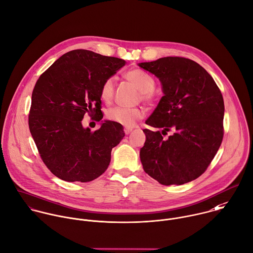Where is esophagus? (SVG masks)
Returning a JSON list of instances; mask_svg holds the SVG:
<instances>
[{
    "label": "esophagus",
    "instance_id": "esophagus-1",
    "mask_svg": "<svg viewBox=\"0 0 253 253\" xmlns=\"http://www.w3.org/2000/svg\"><path fill=\"white\" fill-rule=\"evenodd\" d=\"M132 131V128H130V127H126L125 128V133L126 134H128V133H130Z\"/></svg>",
    "mask_w": 253,
    "mask_h": 253
}]
</instances>
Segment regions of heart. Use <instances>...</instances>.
I'll return each instance as SVG.
<instances>
[{
	"label": "heart",
	"mask_w": 253,
	"mask_h": 253,
	"mask_svg": "<svg viewBox=\"0 0 253 253\" xmlns=\"http://www.w3.org/2000/svg\"><path fill=\"white\" fill-rule=\"evenodd\" d=\"M128 82L134 85L141 94V98L148 104H153L155 95L153 90L155 88V80L148 73L141 69H131L126 74ZM115 94V79L114 77L107 78L100 89V97L103 102L110 103ZM143 118V112L140 109H126L116 107L107 112V119L113 123L119 124L126 127L133 126L136 122Z\"/></svg>",
	"instance_id": "obj_1"
}]
</instances>
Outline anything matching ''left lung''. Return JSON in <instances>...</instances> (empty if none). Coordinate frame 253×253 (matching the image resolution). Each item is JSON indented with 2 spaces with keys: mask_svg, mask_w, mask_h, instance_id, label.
Masks as SVG:
<instances>
[{
  "mask_svg": "<svg viewBox=\"0 0 253 253\" xmlns=\"http://www.w3.org/2000/svg\"><path fill=\"white\" fill-rule=\"evenodd\" d=\"M138 66L159 78L164 93L145 122L162 131L143 129L142 167L162 185L193 181L207 170L222 141L220 90L200 64L185 57H163ZM167 132L171 134L164 139Z\"/></svg>",
  "mask_w": 253,
  "mask_h": 253,
  "instance_id": "left-lung-1",
  "label": "left lung"
}]
</instances>
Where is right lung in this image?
Masks as SVG:
<instances>
[{"mask_svg":"<svg viewBox=\"0 0 253 253\" xmlns=\"http://www.w3.org/2000/svg\"><path fill=\"white\" fill-rule=\"evenodd\" d=\"M126 61L90 50L63 54L36 83L29 126L46 167L61 180L90 182L109 167L111 151L125 136L123 126L103 122L94 132L84 128L85 116L100 122V89Z\"/></svg>","mask_w":253,"mask_h":253,"instance_id":"add662e5","label":"right lung"}]
</instances>
